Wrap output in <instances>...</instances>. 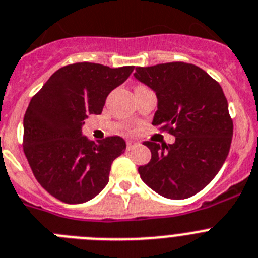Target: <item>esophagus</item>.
Segmentation results:
<instances>
[{
  "mask_svg": "<svg viewBox=\"0 0 258 258\" xmlns=\"http://www.w3.org/2000/svg\"><path fill=\"white\" fill-rule=\"evenodd\" d=\"M138 142L137 141H133V140H127L126 141V149L127 150H132V149H133V147H136V146H138Z\"/></svg>",
  "mask_w": 258,
  "mask_h": 258,
  "instance_id": "obj_1",
  "label": "esophagus"
}]
</instances>
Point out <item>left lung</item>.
I'll use <instances>...</instances> for the list:
<instances>
[{
	"label": "left lung",
	"instance_id": "8db88e82",
	"mask_svg": "<svg viewBox=\"0 0 258 258\" xmlns=\"http://www.w3.org/2000/svg\"><path fill=\"white\" fill-rule=\"evenodd\" d=\"M134 77L156 94L154 126L176 137L172 145L144 142L151 159L138 167L141 179L163 197H192L214 179L230 151L234 122L223 90L201 68L180 61L138 66Z\"/></svg>",
	"mask_w": 258,
	"mask_h": 258
}]
</instances>
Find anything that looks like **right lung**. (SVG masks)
I'll return each instance as SVG.
<instances>
[{
  "label": "right lung",
  "mask_w": 258,
  "mask_h": 258,
  "mask_svg": "<svg viewBox=\"0 0 258 258\" xmlns=\"http://www.w3.org/2000/svg\"><path fill=\"white\" fill-rule=\"evenodd\" d=\"M133 69L70 63L32 96L24 113L23 151L50 196L65 204H82L107 185L112 163L126 149L125 141L113 136L94 144L82 136V125L89 114L102 113L108 94Z\"/></svg>",
  "instance_id": "right-lung-1"
}]
</instances>
